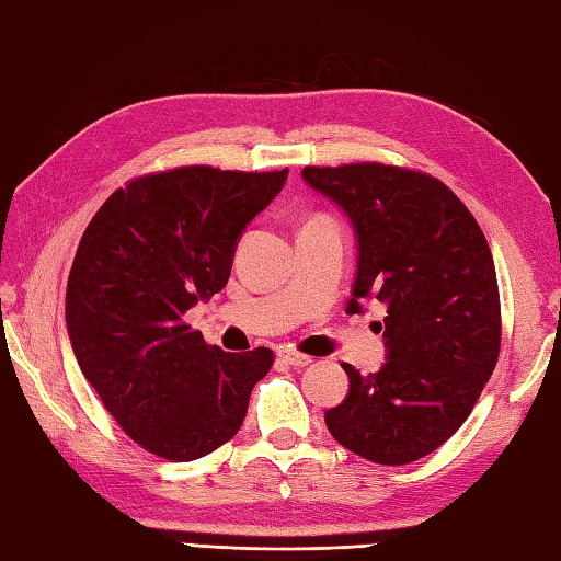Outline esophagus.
I'll list each match as a JSON object with an SVG mask.
<instances>
[{"mask_svg":"<svg viewBox=\"0 0 561 561\" xmlns=\"http://www.w3.org/2000/svg\"><path fill=\"white\" fill-rule=\"evenodd\" d=\"M285 364H290V366H295V368H302V366H308V364H312V358L310 356H305V354H300V352H295V348H280V354H278Z\"/></svg>","mask_w":561,"mask_h":561,"instance_id":"esophagus-1","label":"esophagus"}]
</instances>
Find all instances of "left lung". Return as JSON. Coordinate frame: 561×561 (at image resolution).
Segmentation results:
<instances>
[{"instance_id":"1","label":"left lung","mask_w":561,"mask_h":561,"mask_svg":"<svg viewBox=\"0 0 561 561\" xmlns=\"http://www.w3.org/2000/svg\"><path fill=\"white\" fill-rule=\"evenodd\" d=\"M302 181L342 209L356 239L348 314L386 305V362L362 376L327 430L374 463L417 461L471 415L501 352L493 256L477 219L437 178L380 163L302 168Z\"/></svg>"}]
</instances>
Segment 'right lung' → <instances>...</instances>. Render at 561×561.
I'll use <instances>...</instances> for the list:
<instances>
[{
    "label": "right lung",
    "instance_id": "obj_1",
    "mask_svg": "<svg viewBox=\"0 0 561 561\" xmlns=\"http://www.w3.org/2000/svg\"><path fill=\"white\" fill-rule=\"evenodd\" d=\"M288 168L273 173L187 165L119 187L84 229L66 293L80 371L136 445L193 461L237 435L266 346L231 354L183 322L225 288L239 239Z\"/></svg>",
    "mask_w": 561,
    "mask_h": 561
}]
</instances>
